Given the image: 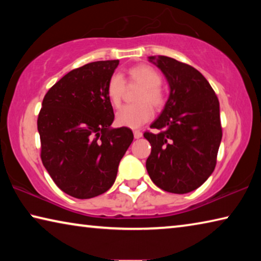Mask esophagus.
Wrapping results in <instances>:
<instances>
[{
  "mask_svg": "<svg viewBox=\"0 0 261 261\" xmlns=\"http://www.w3.org/2000/svg\"><path fill=\"white\" fill-rule=\"evenodd\" d=\"M134 137H135V139H139V138H141V137H143V134H141L140 131L136 130V131H134Z\"/></svg>",
  "mask_w": 261,
  "mask_h": 261,
  "instance_id": "1",
  "label": "esophagus"
}]
</instances>
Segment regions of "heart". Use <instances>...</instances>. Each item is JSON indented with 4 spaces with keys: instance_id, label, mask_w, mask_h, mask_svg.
<instances>
[{
    "instance_id": "1",
    "label": "heart",
    "mask_w": 261,
    "mask_h": 261,
    "mask_svg": "<svg viewBox=\"0 0 261 261\" xmlns=\"http://www.w3.org/2000/svg\"><path fill=\"white\" fill-rule=\"evenodd\" d=\"M127 79L141 86L137 95V105L123 106L115 116L116 124L136 129L151 120L153 108H161L166 102L165 92L160 86L161 76L148 64H139L127 70ZM125 90L124 79L120 73H114L107 83V96L110 103L117 107Z\"/></svg>"
}]
</instances>
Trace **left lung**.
<instances>
[{
    "label": "left lung",
    "mask_w": 261,
    "mask_h": 261,
    "mask_svg": "<svg viewBox=\"0 0 261 261\" xmlns=\"http://www.w3.org/2000/svg\"><path fill=\"white\" fill-rule=\"evenodd\" d=\"M169 85L165 108L145 132L152 146L146 169L153 183L167 192L188 193L213 173L222 139L220 103L202 74L168 56H149Z\"/></svg>",
    "instance_id": "obj_1"
}]
</instances>
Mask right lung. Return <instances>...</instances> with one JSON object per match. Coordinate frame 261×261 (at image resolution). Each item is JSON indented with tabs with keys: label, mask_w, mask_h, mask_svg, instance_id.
Here are the masks:
<instances>
[{
	"label": "right lung",
	"mask_w": 261,
	"mask_h": 261,
	"mask_svg": "<svg viewBox=\"0 0 261 261\" xmlns=\"http://www.w3.org/2000/svg\"><path fill=\"white\" fill-rule=\"evenodd\" d=\"M120 61H98L65 74L47 92L38 117L41 160L62 191L90 199L112 188L134 140L129 127H112L107 83Z\"/></svg>",
	"instance_id": "obj_1"
}]
</instances>
